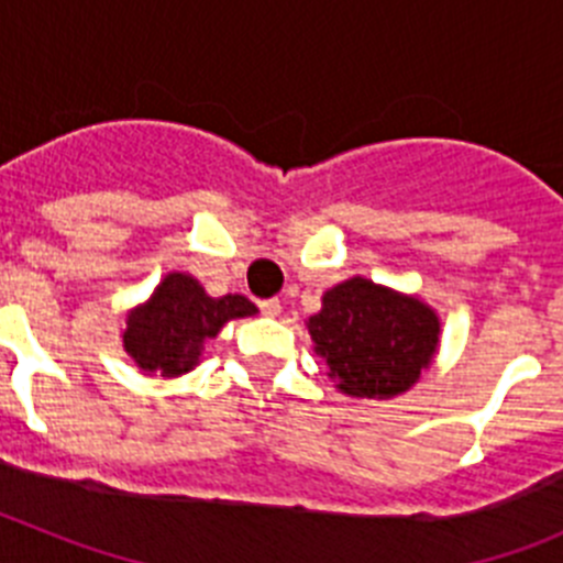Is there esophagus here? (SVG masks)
<instances>
[{
  "mask_svg": "<svg viewBox=\"0 0 563 563\" xmlns=\"http://www.w3.org/2000/svg\"><path fill=\"white\" fill-rule=\"evenodd\" d=\"M258 310H262V316L276 318L282 312V301L278 298H265V301H258Z\"/></svg>",
  "mask_w": 563,
  "mask_h": 563,
  "instance_id": "34e87169",
  "label": "esophagus"
}]
</instances>
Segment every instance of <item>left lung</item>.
<instances>
[{
	"label": "left lung",
	"mask_w": 563,
	"mask_h": 563,
	"mask_svg": "<svg viewBox=\"0 0 563 563\" xmlns=\"http://www.w3.org/2000/svg\"><path fill=\"white\" fill-rule=\"evenodd\" d=\"M307 332L341 395L391 400L434 363L442 324L420 296L352 276L321 296Z\"/></svg>",
	"instance_id": "left-lung-1"
}]
</instances>
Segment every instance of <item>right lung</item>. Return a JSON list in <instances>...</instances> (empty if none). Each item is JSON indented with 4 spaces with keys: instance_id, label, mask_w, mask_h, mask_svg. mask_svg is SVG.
<instances>
[{
    "instance_id": "right-lung-1",
    "label": "right lung",
    "mask_w": 563,
    "mask_h": 563,
    "mask_svg": "<svg viewBox=\"0 0 563 563\" xmlns=\"http://www.w3.org/2000/svg\"><path fill=\"white\" fill-rule=\"evenodd\" d=\"M256 305L239 292L213 298L191 273L172 271L152 296L123 318V350L148 377H180L197 369L208 338L233 318L253 316Z\"/></svg>"
}]
</instances>
